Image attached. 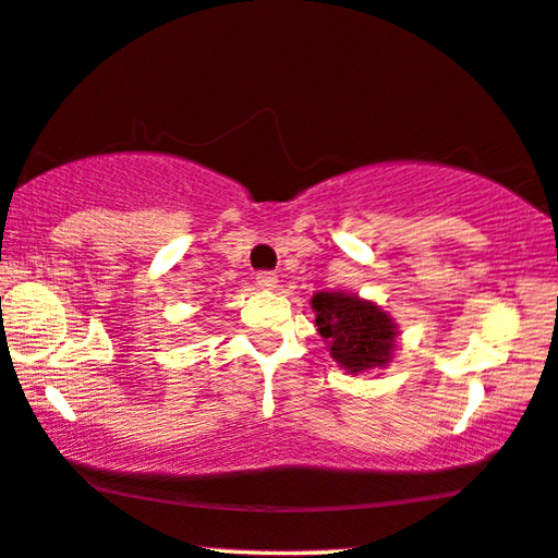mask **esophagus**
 Masks as SVG:
<instances>
[{
	"label": "esophagus",
	"mask_w": 558,
	"mask_h": 558,
	"mask_svg": "<svg viewBox=\"0 0 558 558\" xmlns=\"http://www.w3.org/2000/svg\"><path fill=\"white\" fill-rule=\"evenodd\" d=\"M255 282H257V286H260L263 290H272V288L278 286V276H276V272H272V270H260V272H257V276H255Z\"/></svg>",
	"instance_id": "34e87169"
}]
</instances>
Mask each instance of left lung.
I'll return each mask as SVG.
<instances>
[{"mask_svg": "<svg viewBox=\"0 0 558 558\" xmlns=\"http://www.w3.org/2000/svg\"><path fill=\"white\" fill-rule=\"evenodd\" d=\"M318 333L331 347V356L349 372L389 364L397 326L379 305L347 293L313 295Z\"/></svg>", "mask_w": 558, "mask_h": 558, "instance_id": "8db88e82", "label": "left lung"}]
</instances>
